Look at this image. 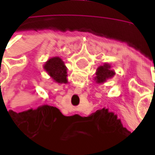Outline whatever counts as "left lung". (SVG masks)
I'll use <instances>...</instances> for the list:
<instances>
[{"mask_svg": "<svg viewBox=\"0 0 155 155\" xmlns=\"http://www.w3.org/2000/svg\"><path fill=\"white\" fill-rule=\"evenodd\" d=\"M116 74L115 71L111 69V64L108 63H104L103 65H100L97 69L96 71V77L94 78L96 83L97 84H103L108 80L109 78H113Z\"/></svg>", "mask_w": 155, "mask_h": 155, "instance_id": "obj_1", "label": "left lung"}]
</instances>
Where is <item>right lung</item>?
Returning a JSON list of instances; mask_svg holds the SVG:
<instances>
[{
  "label": "right lung",
  "instance_id": "right-lung-1",
  "mask_svg": "<svg viewBox=\"0 0 155 155\" xmlns=\"http://www.w3.org/2000/svg\"><path fill=\"white\" fill-rule=\"evenodd\" d=\"M43 68L54 82L58 84L68 83L67 68L62 58L59 57H52L49 58L43 65Z\"/></svg>",
  "mask_w": 155,
  "mask_h": 155
}]
</instances>
